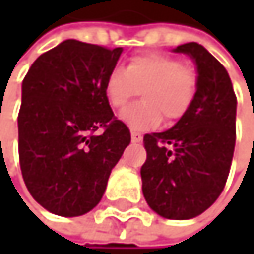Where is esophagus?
<instances>
[{"label": "esophagus", "instance_id": "obj_1", "mask_svg": "<svg viewBox=\"0 0 254 254\" xmlns=\"http://www.w3.org/2000/svg\"><path fill=\"white\" fill-rule=\"evenodd\" d=\"M131 140H132V143H140V141L143 140V135H141L140 132L132 131V132H131Z\"/></svg>", "mask_w": 254, "mask_h": 254}]
</instances>
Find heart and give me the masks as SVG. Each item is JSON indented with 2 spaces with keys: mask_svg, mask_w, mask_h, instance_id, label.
Segmentation results:
<instances>
[{
  "mask_svg": "<svg viewBox=\"0 0 254 254\" xmlns=\"http://www.w3.org/2000/svg\"><path fill=\"white\" fill-rule=\"evenodd\" d=\"M198 77L178 59L149 53L134 56L126 68H114L106 76L105 96L122 110L141 91L143 102L122 113V122L132 131L154 129L163 116L175 122L188 113L196 96Z\"/></svg>",
  "mask_w": 254,
  "mask_h": 254,
  "instance_id": "b5f03b06",
  "label": "heart"
}]
</instances>
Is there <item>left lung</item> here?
Here are the masks:
<instances>
[{"label": "left lung", "instance_id": "obj_1", "mask_svg": "<svg viewBox=\"0 0 254 254\" xmlns=\"http://www.w3.org/2000/svg\"><path fill=\"white\" fill-rule=\"evenodd\" d=\"M196 68L198 90L188 113L171 129L146 134L141 190L166 219H192L221 195L236 141V96L227 70L196 42L178 45Z\"/></svg>", "mask_w": 254, "mask_h": 254}]
</instances>
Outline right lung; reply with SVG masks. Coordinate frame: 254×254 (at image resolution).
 I'll list each match as a JSON object with an SVG mask.
<instances>
[{
    "instance_id": "add662e5",
    "label": "right lung",
    "mask_w": 254,
    "mask_h": 254,
    "mask_svg": "<svg viewBox=\"0 0 254 254\" xmlns=\"http://www.w3.org/2000/svg\"><path fill=\"white\" fill-rule=\"evenodd\" d=\"M122 52L66 39L41 55L22 80L21 172L30 195L55 215L93 210L131 143L105 96L106 76Z\"/></svg>"
}]
</instances>
